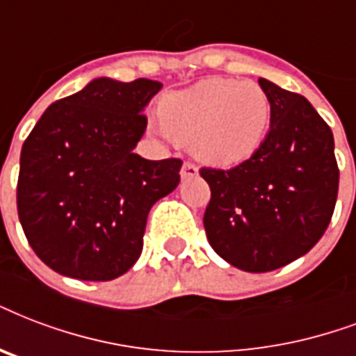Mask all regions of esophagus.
<instances>
[{
  "label": "esophagus",
  "instance_id": "esophagus-1",
  "mask_svg": "<svg viewBox=\"0 0 356 356\" xmlns=\"http://www.w3.org/2000/svg\"><path fill=\"white\" fill-rule=\"evenodd\" d=\"M197 175V166L194 162H184L183 168H181V177L188 179V177H196Z\"/></svg>",
  "mask_w": 356,
  "mask_h": 356
}]
</instances>
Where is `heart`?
<instances>
[{
  "instance_id": "heart-1",
  "label": "heart",
  "mask_w": 356,
  "mask_h": 356,
  "mask_svg": "<svg viewBox=\"0 0 356 356\" xmlns=\"http://www.w3.org/2000/svg\"><path fill=\"white\" fill-rule=\"evenodd\" d=\"M159 129L190 143L197 159L235 166L259 151L273 124V102L256 81L203 80L166 95L159 106Z\"/></svg>"
}]
</instances>
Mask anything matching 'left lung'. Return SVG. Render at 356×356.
Wrapping results in <instances>:
<instances>
[{
    "instance_id": "left-lung-1",
    "label": "left lung",
    "mask_w": 356,
    "mask_h": 356,
    "mask_svg": "<svg viewBox=\"0 0 356 356\" xmlns=\"http://www.w3.org/2000/svg\"><path fill=\"white\" fill-rule=\"evenodd\" d=\"M273 124L254 156L202 168L211 186L203 226L213 250L246 273H268L310 252L334 213L340 170L332 130L298 93L259 78Z\"/></svg>"
}]
</instances>
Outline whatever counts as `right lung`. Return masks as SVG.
<instances>
[{
    "instance_id": "add662e5",
    "label": "right lung",
    "mask_w": 356,
    "mask_h": 356,
    "mask_svg": "<svg viewBox=\"0 0 356 356\" xmlns=\"http://www.w3.org/2000/svg\"><path fill=\"white\" fill-rule=\"evenodd\" d=\"M162 83L97 78L56 100L22 145L16 205L27 243L59 275L108 282L142 254L147 214L183 160L132 153Z\"/></svg>"
}]
</instances>
